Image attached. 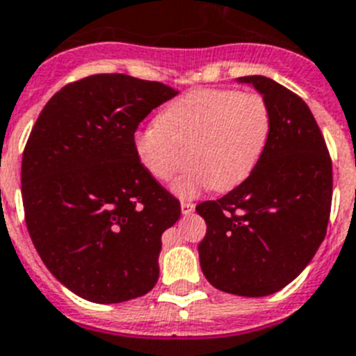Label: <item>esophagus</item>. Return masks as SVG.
Wrapping results in <instances>:
<instances>
[{
  "instance_id": "obj_1",
  "label": "esophagus",
  "mask_w": 356,
  "mask_h": 356,
  "mask_svg": "<svg viewBox=\"0 0 356 356\" xmlns=\"http://www.w3.org/2000/svg\"><path fill=\"white\" fill-rule=\"evenodd\" d=\"M193 209H195V204L188 202V200H182V202H181L182 215H190V213L193 211Z\"/></svg>"
}]
</instances>
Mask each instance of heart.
Returning <instances> with one entry per match:
<instances>
[{"label":"heart","mask_w":356,"mask_h":356,"mask_svg":"<svg viewBox=\"0 0 356 356\" xmlns=\"http://www.w3.org/2000/svg\"><path fill=\"white\" fill-rule=\"evenodd\" d=\"M270 109L258 92L193 89L170 102L154 125L134 134V152L147 174L175 182V193L193 197L204 188L227 191L242 184L264 156ZM188 157H186V152Z\"/></svg>","instance_id":"obj_1"}]
</instances>
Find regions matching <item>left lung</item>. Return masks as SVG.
<instances>
[{
	"instance_id": "obj_1",
	"label": "left lung",
	"mask_w": 356,
	"mask_h": 356,
	"mask_svg": "<svg viewBox=\"0 0 356 356\" xmlns=\"http://www.w3.org/2000/svg\"><path fill=\"white\" fill-rule=\"evenodd\" d=\"M270 109V136L252 174L197 206L206 220L200 268L222 292L264 298L310 264L326 236L333 174L326 141L301 97L267 76H240Z\"/></svg>"
}]
</instances>
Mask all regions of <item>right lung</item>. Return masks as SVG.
I'll list each match as a JSON object with an SVG mask.
<instances>
[{"label": "right lung", "mask_w": 356, "mask_h": 356, "mask_svg": "<svg viewBox=\"0 0 356 356\" xmlns=\"http://www.w3.org/2000/svg\"><path fill=\"white\" fill-rule=\"evenodd\" d=\"M177 95L161 82L100 73L49 98L21 163L24 220L64 286L100 305L140 298L159 277L161 234L181 204L134 152L138 125Z\"/></svg>", "instance_id": "1"}]
</instances>
